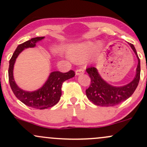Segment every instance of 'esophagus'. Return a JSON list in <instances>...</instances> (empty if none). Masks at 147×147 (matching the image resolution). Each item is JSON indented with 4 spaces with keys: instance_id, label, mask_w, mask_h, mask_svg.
<instances>
[{
    "instance_id": "1",
    "label": "esophagus",
    "mask_w": 147,
    "mask_h": 147,
    "mask_svg": "<svg viewBox=\"0 0 147 147\" xmlns=\"http://www.w3.org/2000/svg\"><path fill=\"white\" fill-rule=\"evenodd\" d=\"M75 73L76 75H80L84 73V70H83V69H77L75 71Z\"/></svg>"
}]
</instances>
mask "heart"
<instances>
[{
    "instance_id": "b5f03b06",
    "label": "heart",
    "mask_w": 147,
    "mask_h": 147,
    "mask_svg": "<svg viewBox=\"0 0 147 147\" xmlns=\"http://www.w3.org/2000/svg\"><path fill=\"white\" fill-rule=\"evenodd\" d=\"M95 48L99 50L102 48L101 45L97 44L95 47L94 42H86L81 44L72 45L67 49V53L69 58L76 62H82L87 59L93 52Z\"/></svg>"
}]
</instances>
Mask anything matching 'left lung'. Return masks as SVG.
Segmentation results:
<instances>
[{"instance_id": "1", "label": "left lung", "mask_w": 147, "mask_h": 147, "mask_svg": "<svg viewBox=\"0 0 147 147\" xmlns=\"http://www.w3.org/2000/svg\"><path fill=\"white\" fill-rule=\"evenodd\" d=\"M138 58L136 75L132 82L123 86H113L104 81L95 67H89L86 72L90 76V85L86 90L88 99L97 106H114L129 98L136 90L140 78V61L134 45L129 43Z\"/></svg>"}]
</instances>
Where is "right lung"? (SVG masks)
<instances>
[{
	"instance_id": "add662e5",
	"label": "right lung",
	"mask_w": 147,
	"mask_h": 147,
	"mask_svg": "<svg viewBox=\"0 0 147 147\" xmlns=\"http://www.w3.org/2000/svg\"><path fill=\"white\" fill-rule=\"evenodd\" d=\"M44 38V36L35 37L18 45L9 60L8 70L9 85L15 96L25 105L41 110L52 107L59 102L61 96L62 84L65 81L72 78L75 75V72L72 70L65 73L59 71L52 72L50 74L48 79L43 86L32 92L23 90L18 86L13 75L14 65L16 58L23 50L28 48H34L36 46L37 42L41 41Z\"/></svg>"
}]
</instances>
